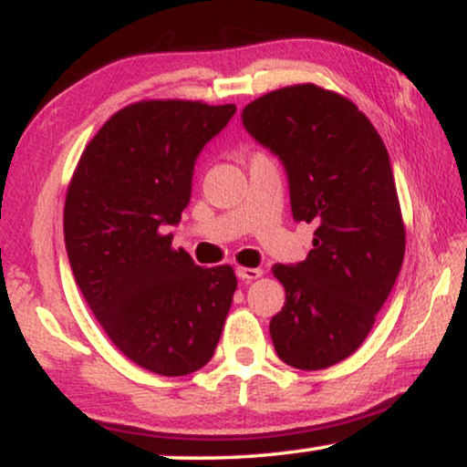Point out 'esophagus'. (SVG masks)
<instances>
[{
	"label": "esophagus",
	"mask_w": 467,
	"mask_h": 467,
	"mask_svg": "<svg viewBox=\"0 0 467 467\" xmlns=\"http://www.w3.org/2000/svg\"><path fill=\"white\" fill-rule=\"evenodd\" d=\"M261 274H264V270H259V267H238V270H235V276L244 280V283H251V280L259 278Z\"/></svg>",
	"instance_id": "obj_1"
}]
</instances>
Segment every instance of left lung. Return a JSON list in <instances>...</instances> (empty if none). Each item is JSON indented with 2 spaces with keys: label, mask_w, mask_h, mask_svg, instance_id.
Masks as SVG:
<instances>
[{
  "label": "left lung",
  "mask_w": 467,
  "mask_h": 467,
  "mask_svg": "<svg viewBox=\"0 0 467 467\" xmlns=\"http://www.w3.org/2000/svg\"><path fill=\"white\" fill-rule=\"evenodd\" d=\"M242 125L283 163L293 219L317 225L308 257L272 267L286 296L274 348L297 369L336 366L368 337L404 261L385 142L353 101L317 85L251 101Z\"/></svg>",
  "instance_id": "1"
}]
</instances>
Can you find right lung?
I'll use <instances>...</instances> for the list:
<instances>
[{
    "instance_id": "add662e5",
    "label": "right lung",
    "mask_w": 467,
    "mask_h": 467,
    "mask_svg": "<svg viewBox=\"0 0 467 467\" xmlns=\"http://www.w3.org/2000/svg\"><path fill=\"white\" fill-rule=\"evenodd\" d=\"M235 106L150 99L95 133L69 182L63 235L76 285L120 353L161 376L213 359L238 286L229 265L171 248L195 161Z\"/></svg>"
}]
</instances>
